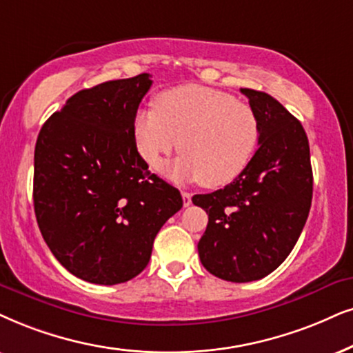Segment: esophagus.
Returning a JSON list of instances; mask_svg holds the SVG:
<instances>
[{
	"mask_svg": "<svg viewBox=\"0 0 353 353\" xmlns=\"http://www.w3.org/2000/svg\"><path fill=\"white\" fill-rule=\"evenodd\" d=\"M182 202H184V207H189V205L192 203V194L182 190Z\"/></svg>",
	"mask_w": 353,
	"mask_h": 353,
	"instance_id": "obj_1",
	"label": "esophagus"
}]
</instances>
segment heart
Wrapping results in <instances>:
<instances>
[{
    "label": "heart",
    "mask_w": 353,
    "mask_h": 353,
    "mask_svg": "<svg viewBox=\"0 0 353 353\" xmlns=\"http://www.w3.org/2000/svg\"><path fill=\"white\" fill-rule=\"evenodd\" d=\"M133 137L141 159L153 169L181 146L184 154L168 168V176L215 189L244 172L259 128L251 107L228 92L184 84L161 92L154 109L138 110Z\"/></svg>",
    "instance_id": "heart-1"
}]
</instances>
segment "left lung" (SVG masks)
I'll use <instances>...</instances> for the list:
<instances>
[{"mask_svg": "<svg viewBox=\"0 0 353 353\" xmlns=\"http://www.w3.org/2000/svg\"><path fill=\"white\" fill-rule=\"evenodd\" d=\"M257 120L259 148L238 179L192 202L208 225L199 241L205 269L244 283L264 279L295 248L313 199L310 143L303 125L262 91L241 89Z\"/></svg>", "mask_w": 353, "mask_h": 353, "instance_id": "left-lung-1", "label": "left lung"}]
</instances>
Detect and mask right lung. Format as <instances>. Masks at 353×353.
<instances>
[{"instance_id": "right-lung-1", "label": "right lung", "mask_w": 353, "mask_h": 353, "mask_svg": "<svg viewBox=\"0 0 353 353\" xmlns=\"http://www.w3.org/2000/svg\"><path fill=\"white\" fill-rule=\"evenodd\" d=\"M148 73L71 96L40 128L34 210L57 261L89 283H123L148 265L181 192L148 171L133 137Z\"/></svg>"}]
</instances>
